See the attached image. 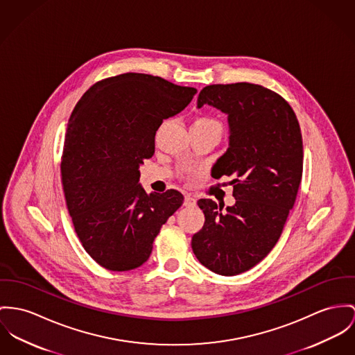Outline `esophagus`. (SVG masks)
Returning <instances> with one entry per match:
<instances>
[{"mask_svg": "<svg viewBox=\"0 0 355 355\" xmlns=\"http://www.w3.org/2000/svg\"><path fill=\"white\" fill-rule=\"evenodd\" d=\"M194 204H196V198L191 197V194H187L185 200H184V205L185 207H193Z\"/></svg>", "mask_w": 355, "mask_h": 355, "instance_id": "obj_1", "label": "esophagus"}]
</instances>
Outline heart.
I'll use <instances>...</instances> for the list:
<instances>
[{
  "instance_id": "obj_1",
  "label": "heart",
  "mask_w": 355,
  "mask_h": 355,
  "mask_svg": "<svg viewBox=\"0 0 355 355\" xmlns=\"http://www.w3.org/2000/svg\"><path fill=\"white\" fill-rule=\"evenodd\" d=\"M193 125H197V127H205V128H215L220 131V124H218L216 120L211 119V117H198Z\"/></svg>"
}]
</instances>
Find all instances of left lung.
<instances>
[{"instance_id": "8db88e82", "label": "left lung", "mask_w": 355, "mask_h": 355, "mask_svg": "<svg viewBox=\"0 0 355 355\" xmlns=\"http://www.w3.org/2000/svg\"><path fill=\"white\" fill-rule=\"evenodd\" d=\"M227 114L228 148L218 158V178L230 182L235 204L224 209L198 200L204 227L193 235L197 259L220 275L258 265L278 242L302 177V137L297 117L277 93L248 82L204 87L197 108Z\"/></svg>"}]
</instances>
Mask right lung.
Masks as SVG:
<instances>
[{
  "instance_id": "add662e5",
  "label": "right lung",
  "mask_w": 355,
  "mask_h": 355,
  "mask_svg": "<svg viewBox=\"0 0 355 355\" xmlns=\"http://www.w3.org/2000/svg\"><path fill=\"white\" fill-rule=\"evenodd\" d=\"M197 89L125 73L93 85L73 110L63 147L62 182L86 252L113 272L143 265L161 227L184 202L170 189L147 194L140 166L153 157L164 119L185 110Z\"/></svg>"
}]
</instances>
